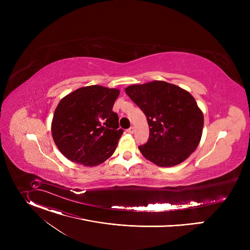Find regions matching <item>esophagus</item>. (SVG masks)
I'll use <instances>...</instances> for the list:
<instances>
[{
    "mask_svg": "<svg viewBox=\"0 0 250 250\" xmlns=\"http://www.w3.org/2000/svg\"><path fill=\"white\" fill-rule=\"evenodd\" d=\"M126 131H127V132H128V133H130V134H132V133H133V132H134V127H133V126H130V127H129V128H128V129H127V130H126Z\"/></svg>",
    "mask_w": 250,
    "mask_h": 250,
    "instance_id": "esophagus-1",
    "label": "esophagus"
}]
</instances>
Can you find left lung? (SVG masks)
<instances>
[{
	"mask_svg": "<svg viewBox=\"0 0 250 250\" xmlns=\"http://www.w3.org/2000/svg\"><path fill=\"white\" fill-rule=\"evenodd\" d=\"M125 93L146 116L149 138L138 146L146 159L160 167H171L196 150L204 116L189 92L164 81H152L128 86Z\"/></svg>",
	"mask_w": 250,
	"mask_h": 250,
	"instance_id": "left-lung-1",
	"label": "left lung"
}]
</instances>
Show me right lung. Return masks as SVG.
Masks as SVG:
<instances>
[{
  "label": "right lung",
  "mask_w": 250,
  "mask_h": 250,
  "mask_svg": "<svg viewBox=\"0 0 250 250\" xmlns=\"http://www.w3.org/2000/svg\"><path fill=\"white\" fill-rule=\"evenodd\" d=\"M120 90L92 85L65 96L56 106L52 137L69 160L96 166L115 152L124 130L113 112Z\"/></svg>",
  "instance_id": "1"
}]
</instances>
